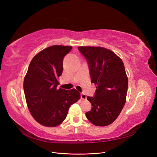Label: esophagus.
<instances>
[{"instance_id": "1", "label": "esophagus", "mask_w": 157, "mask_h": 157, "mask_svg": "<svg viewBox=\"0 0 157 157\" xmlns=\"http://www.w3.org/2000/svg\"><path fill=\"white\" fill-rule=\"evenodd\" d=\"M80 98H81V99H82V100H86V94H84V93L80 94Z\"/></svg>"}]
</instances>
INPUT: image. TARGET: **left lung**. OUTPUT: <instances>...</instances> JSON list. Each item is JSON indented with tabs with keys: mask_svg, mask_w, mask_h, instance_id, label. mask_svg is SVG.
Wrapping results in <instances>:
<instances>
[{
	"mask_svg": "<svg viewBox=\"0 0 157 157\" xmlns=\"http://www.w3.org/2000/svg\"><path fill=\"white\" fill-rule=\"evenodd\" d=\"M86 59L91 82L96 85L94 97H87L92 109L86 117L93 124L105 126L119 115L126 102L128 77L122 59L103 47L80 46Z\"/></svg>",
	"mask_w": 157,
	"mask_h": 157,
	"instance_id": "left-lung-1",
	"label": "left lung"
}]
</instances>
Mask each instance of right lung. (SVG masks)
Returning a JSON list of instances; mask_svg holds the SVG:
<instances>
[{"label":"right lung","instance_id":"add662e5","mask_svg":"<svg viewBox=\"0 0 157 157\" xmlns=\"http://www.w3.org/2000/svg\"><path fill=\"white\" fill-rule=\"evenodd\" d=\"M72 46H52L40 52L31 61L23 81L29 110L39 124L57 126L67 115L71 105L80 99L75 89H58L64 57Z\"/></svg>","mask_w":157,"mask_h":157}]
</instances>
